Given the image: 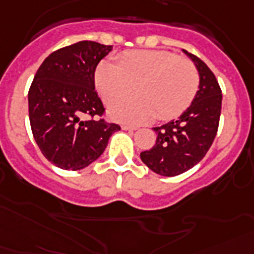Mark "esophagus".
Segmentation results:
<instances>
[{"mask_svg":"<svg viewBox=\"0 0 254 254\" xmlns=\"http://www.w3.org/2000/svg\"><path fill=\"white\" fill-rule=\"evenodd\" d=\"M122 129L123 131H136L137 129V127H135V126H122Z\"/></svg>","mask_w":254,"mask_h":254,"instance_id":"1","label":"esophagus"}]
</instances>
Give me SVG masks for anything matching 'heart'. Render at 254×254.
I'll use <instances>...</instances> for the list:
<instances>
[{"mask_svg":"<svg viewBox=\"0 0 254 254\" xmlns=\"http://www.w3.org/2000/svg\"><path fill=\"white\" fill-rule=\"evenodd\" d=\"M198 83L190 61L165 50L128 52L117 64L102 62L94 72V84L106 104L127 97L137 87L139 96L109 108L110 118L129 125L148 122L156 113L160 119L182 114L193 101Z\"/></svg>","mask_w":254,"mask_h":254,"instance_id":"obj_1","label":"heart"}]
</instances>
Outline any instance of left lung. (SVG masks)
Instances as JSON below:
<instances>
[{
	"mask_svg": "<svg viewBox=\"0 0 254 254\" xmlns=\"http://www.w3.org/2000/svg\"><path fill=\"white\" fill-rule=\"evenodd\" d=\"M183 53L196 66L200 76L198 91L193 101L177 121L154 127L156 144L150 150L140 153V158L153 173L175 177L197 165L217 135L222 108V91L217 79L205 62Z\"/></svg>",
	"mask_w": 254,
	"mask_h": 254,
	"instance_id": "obj_1",
	"label": "left lung"
}]
</instances>
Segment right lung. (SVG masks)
Listing matches in <instances>:
<instances>
[{
  "label": "right lung",
  "instance_id": "add662e5",
  "mask_svg": "<svg viewBox=\"0 0 254 254\" xmlns=\"http://www.w3.org/2000/svg\"><path fill=\"white\" fill-rule=\"evenodd\" d=\"M113 47L80 41L45 58L28 92L29 122L45 158L64 170H81L104 153L118 125L84 119L104 113L94 71Z\"/></svg>",
  "mask_w": 254,
  "mask_h": 254
}]
</instances>
